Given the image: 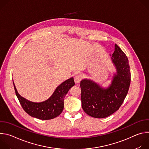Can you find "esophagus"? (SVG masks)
I'll use <instances>...</instances> for the list:
<instances>
[{
  "label": "esophagus",
  "mask_w": 149,
  "mask_h": 149,
  "mask_svg": "<svg viewBox=\"0 0 149 149\" xmlns=\"http://www.w3.org/2000/svg\"><path fill=\"white\" fill-rule=\"evenodd\" d=\"M82 76L81 75H77L74 77V81L75 84H78L82 79Z\"/></svg>",
  "instance_id": "esophagus-1"
}]
</instances>
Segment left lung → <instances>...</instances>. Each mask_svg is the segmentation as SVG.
<instances>
[{"label": "left lung", "mask_w": 149, "mask_h": 149, "mask_svg": "<svg viewBox=\"0 0 149 149\" xmlns=\"http://www.w3.org/2000/svg\"><path fill=\"white\" fill-rule=\"evenodd\" d=\"M111 58L117 74L110 87L103 89L88 79H83L80 83L82 109L87 114L94 118L107 117L117 111L129 91L131 81L129 60L117 44Z\"/></svg>", "instance_id": "left-lung-1"}]
</instances>
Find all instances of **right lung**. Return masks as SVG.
I'll return each instance as SVG.
<instances>
[{
	"instance_id": "obj_1",
	"label": "right lung",
	"mask_w": 149,
	"mask_h": 149,
	"mask_svg": "<svg viewBox=\"0 0 149 149\" xmlns=\"http://www.w3.org/2000/svg\"><path fill=\"white\" fill-rule=\"evenodd\" d=\"M74 85V79L71 78L59 86L48 100L37 103L31 102L21 97L18 94L13 83L16 95L24 111L33 117L44 120L54 118L62 113L64 98Z\"/></svg>"
}]
</instances>
